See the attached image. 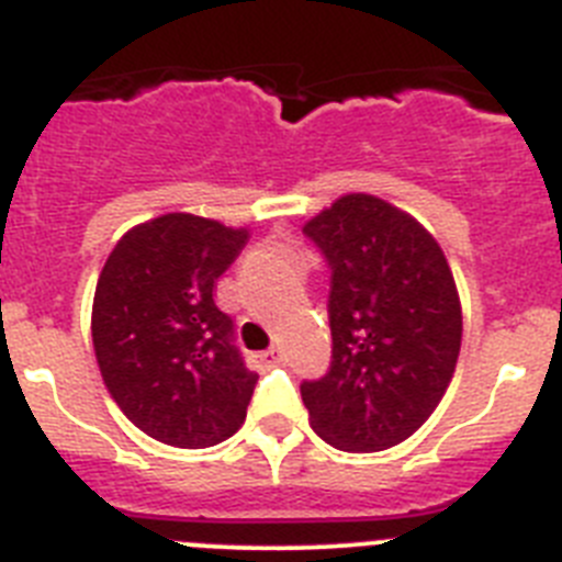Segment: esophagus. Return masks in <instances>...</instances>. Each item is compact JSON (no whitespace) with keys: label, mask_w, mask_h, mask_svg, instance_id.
<instances>
[{"label":"esophagus","mask_w":562,"mask_h":562,"mask_svg":"<svg viewBox=\"0 0 562 562\" xmlns=\"http://www.w3.org/2000/svg\"><path fill=\"white\" fill-rule=\"evenodd\" d=\"M252 360L258 362V369H272V366H278V362H281V349L258 351V355H252Z\"/></svg>","instance_id":"obj_1"}]
</instances>
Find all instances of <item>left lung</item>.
<instances>
[{
  "label": "left lung",
  "instance_id": "left-lung-1",
  "mask_svg": "<svg viewBox=\"0 0 562 562\" xmlns=\"http://www.w3.org/2000/svg\"><path fill=\"white\" fill-rule=\"evenodd\" d=\"M304 236L331 272V362L301 382L315 434L346 453L394 448L425 425L461 349L448 258L416 220L369 193L340 196Z\"/></svg>",
  "mask_w": 562,
  "mask_h": 562
}]
</instances>
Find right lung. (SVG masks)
I'll return each instance as SVG.
<instances>
[{"mask_svg":"<svg viewBox=\"0 0 562 562\" xmlns=\"http://www.w3.org/2000/svg\"><path fill=\"white\" fill-rule=\"evenodd\" d=\"M247 231L191 213H166L114 245L98 278L92 342L117 408L171 448H211L247 416L258 374L216 306L222 272Z\"/></svg>","mask_w":562,"mask_h":562,"instance_id":"right-lung-1","label":"right lung"}]
</instances>
